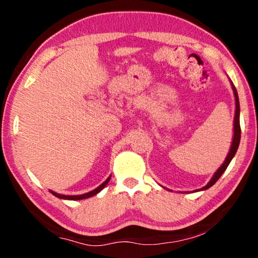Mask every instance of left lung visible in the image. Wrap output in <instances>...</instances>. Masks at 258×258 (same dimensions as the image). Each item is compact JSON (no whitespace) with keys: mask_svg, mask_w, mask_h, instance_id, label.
Wrapping results in <instances>:
<instances>
[{"mask_svg":"<svg viewBox=\"0 0 258 258\" xmlns=\"http://www.w3.org/2000/svg\"><path fill=\"white\" fill-rule=\"evenodd\" d=\"M230 84H231V87H232V91H233V94H234V101H235V115H234V120H233V138H232V143H231L229 154H228V156H226L224 163L220 166V168H218L215 173H214V175L211 178V181L207 183V185H205L204 187H202V189L196 190V191L207 190L212 185L215 184L216 181L221 177L222 174L225 172V169L228 168L229 164L231 163V160H232V158H233L234 155H235V152H237V150H238V147H239V143H240V137H241V130H240V104H239V98H238L237 90H235L233 83L231 82V81H230ZM165 189L168 190V191H172V190L167 189V187H165Z\"/></svg>","mask_w":258,"mask_h":258,"instance_id":"left-lung-1","label":"left lung"}]
</instances>
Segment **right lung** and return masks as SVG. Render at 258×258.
Instances as JSON below:
<instances>
[{"label":"right lung","instance_id":"1","mask_svg":"<svg viewBox=\"0 0 258 258\" xmlns=\"http://www.w3.org/2000/svg\"><path fill=\"white\" fill-rule=\"evenodd\" d=\"M110 177L111 175L109 176L106 181H104L102 184H100L97 189H94L92 191L87 192V194H84V195H78V196H64V195H60V194H56V192L50 190V192L53 196H55L56 198L59 199H66V200H82V199H86V198H90V197H93V196H95L97 194H99L100 191H101L104 186H106L108 184V182L110 181Z\"/></svg>","mask_w":258,"mask_h":258}]
</instances>
